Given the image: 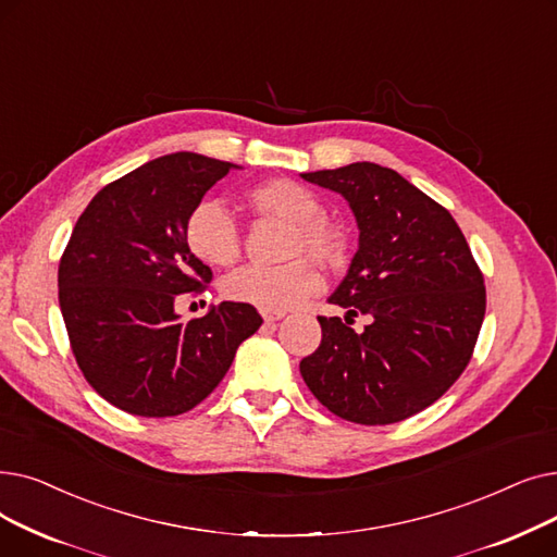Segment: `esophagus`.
<instances>
[{
    "mask_svg": "<svg viewBox=\"0 0 557 557\" xmlns=\"http://www.w3.org/2000/svg\"><path fill=\"white\" fill-rule=\"evenodd\" d=\"M283 317V312H262V320L268 322V324H272V322H278Z\"/></svg>",
    "mask_w": 557,
    "mask_h": 557,
    "instance_id": "esophagus-1",
    "label": "esophagus"
}]
</instances>
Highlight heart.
Here are the masks:
<instances>
[{"label": "heart", "mask_w": 557, "mask_h": 557, "mask_svg": "<svg viewBox=\"0 0 557 557\" xmlns=\"http://www.w3.org/2000/svg\"><path fill=\"white\" fill-rule=\"evenodd\" d=\"M251 208L293 224L287 235V256L293 262L281 268L249 264L233 272L222 293L226 299L253 306L262 312H283L301 306L322 289V274L310 260L335 264L344 251V237L324 215L326 208L304 183L293 178H270L247 195ZM185 243L190 251L215 268H228L240 258V231L222 201L197 203L185 220Z\"/></svg>", "instance_id": "1"}]
</instances>
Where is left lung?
Returning <instances> with one entry per match:
<instances>
[{
	"label": "left lung",
	"mask_w": 557,
	"mask_h": 557,
	"mask_svg": "<svg viewBox=\"0 0 557 557\" xmlns=\"http://www.w3.org/2000/svg\"><path fill=\"white\" fill-rule=\"evenodd\" d=\"M349 201L358 251L329 297L347 317H317L322 344L301 360L333 414L385 426L435 404L465 372L485 317V285L451 213L376 163L301 174ZM373 320L362 334L352 317Z\"/></svg>",
	"instance_id": "obj_1"
}]
</instances>
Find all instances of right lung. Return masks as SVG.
<instances>
[{
  "label": "right lung",
  "mask_w": 557,
  "mask_h": 557,
  "mask_svg": "<svg viewBox=\"0 0 557 557\" xmlns=\"http://www.w3.org/2000/svg\"><path fill=\"white\" fill-rule=\"evenodd\" d=\"M237 165L193 151L156 158L101 188L59 264L70 347L92 389L138 417H174L213 392L262 320L222 301L183 322L181 295L213 278L185 243V220Z\"/></svg>",
  "instance_id": "obj_1"
}]
</instances>
